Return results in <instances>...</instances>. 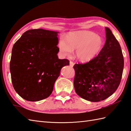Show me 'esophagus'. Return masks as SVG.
I'll return each mask as SVG.
<instances>
[{
	"label": "esophagus",
	"instance_id": "esophagus-1",
	"mask_svg": "<svg viewBox=\"0 0 131 131\" xmlns=\"http://www.w3.org/2000/svg\"><path fill=\"white\" fill-rule=\"evenodd\" d=\"M69 66H70L71 67H73V66H74V63L73 62H72V61H70V62H69Z\"/></svg>",
	"mask_w": 131,
	"mask_h": 131
}]
</instances>
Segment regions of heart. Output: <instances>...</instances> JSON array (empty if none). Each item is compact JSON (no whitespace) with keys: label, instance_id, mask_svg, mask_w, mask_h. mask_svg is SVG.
I'll use <instances>...</instances> for the list:
<instances>
[{"label":"heart","instance_id":"1","mask_svg":"<svg viewBox=\"0 0 131 131\" xmlns=\"http://www.w3.org/2000/svg\"><path fill=\"white\" fill-rule=\"evenodd\" d=\"M104 46L102 37L94 32L88 30L69 33L66 40L61 39L58 42L60 52L64 55L71 54L76 50V57L81 62H89L100 54Z\"/></svg>","mask_w":131,"mask_h":131}]
</instances>
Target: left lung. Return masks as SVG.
Returning a JSON list of instances; mask_svg holds the SVG:
<instances>
[{"instance_id": "1", "label": "left lung", "mask_w": 131, "mask_h": 131, "mask_svg": "<svg viewBox=\"0 0 131 131\" xmlns=\"http://www.w3.org/2000/svg\"><path fill=\"white\" fill-rule=\"evenodd\" d=\"M106 43L100 54L89 62L73 66L76 93L90 102H100L111 96L122 77L124 58L121 46L110 29L106 28Z\"/></svg>"}]
</instances>
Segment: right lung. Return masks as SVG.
<instances>
[{"label":"right lung","instance_id":"1","mask_svg":"<svg viewBox=\"0 0 131 131\" xmlns=\"http://www.w3.org/2000/svg\"><path fill=\"white\" fill-rule=\"evenodd\" d=\"M58 32L43 29L25 31L12 48L10 72L13 86L21 97L35 102L49 97L68 59L57 54Z\"/></svg>","mask_w":131,"mask_h":131}]
</instances>
